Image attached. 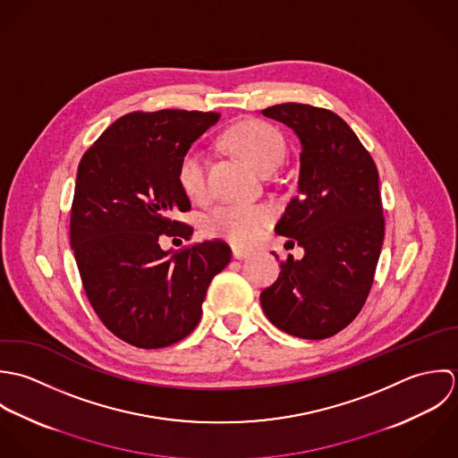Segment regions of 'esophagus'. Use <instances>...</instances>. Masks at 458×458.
Here are the masks:
<instances>
[{
	"label": "esophagus",
	"mask_w": 458,
	"mask_h": 458,
	"mask_svg": "<svg viewBox=\"0 0 458 458\" xmlns=\"http://www.w3.org/2000/svg\"><path fill=\"white\" fill-rule=\"evenodd\" d=\"M251 257V253L250 251H244V250H237V248H233V259L235 260H246V259H250Z\"/></svg>",
	"instance_id": "obj_1"
}]
</instances>
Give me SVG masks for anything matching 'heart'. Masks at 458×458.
I'll list each match as a JSON object with an SVG mask.
<instances>
[{"label": "heart", "instance_id": "heart-1", "mask_svg": "<svg viewBox=\"0 0 458 458\" xmlns=\"http://www.w3.org/2000/svg\"><path fill=\"white\" fill-rule=\"evenodd\" d=\"M225 145L260 174L273 172L284 154V141L277 129L262 120L246 118L232 125ZM177 181L189 198L199 199L207 194V159L201 148H187L177 166ZM275 212L267 205H219L205 221L210 235L228 239L237 246H250L260 239Z\"/></svg>", "mask_w": 458, "mask_h": 458}]
</instances>
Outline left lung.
Listing matches in <instances>:
<instances>
[{
    "mask_svg": "<svg viewBox=\"0 0 458 458\" xmlns=\"http://www.w3.org/2000/svg\"><path fill=\"white\" fill-rule=\"evenodd\" d=\"M262 114L288 125L302 147L299 194L276 233L295 239L304 257L281 262L260 304L277 329L324 340L358 317L373 283L384 241L377 166L347 122L329 109L286 102Z\"/></svg>",
    "mask_w": 458,
    "mask_h": 458,
    "instance_id": "8db88e82",
    "label": "left lung"
}]
</instances>
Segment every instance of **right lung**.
I'll list each match as a JSON object with an SVG mask.
<instances>
[{"label":"right lung","mask_w":458,"mask_h":458,"mask_svg":"<svg viewBox=\"0 0 458 458\" xmlns=\"http://www.w3.org/2000/svg\"><path fill=\"white\" fill-rule=\"evenodd\" d=\"M219 116L134 111L113 122L80 163L71 246L97 317L129 345L163 349L183 340L199 322L212 277L230 264L223 241L181 251L159 246L163 235H192L174 219L191 208L177 166Z\"/></svg>","instance_id":"obj_1"}]
</instances>
